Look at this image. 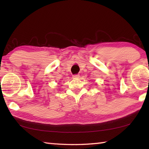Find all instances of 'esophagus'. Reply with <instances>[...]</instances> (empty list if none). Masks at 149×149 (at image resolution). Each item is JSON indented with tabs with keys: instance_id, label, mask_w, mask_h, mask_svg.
Instances as JSON below:
<instances>
[{
	"instance_id": "obj_1",
	"label": "esophagus",
	"mask_w": 149,
	"mask_h": 149,
	"mask_svg": "<svg viewBox=\"0 0 149 149\" xmlns=\"http://www.w3.org/2000/svg\"><path fill=\"white\" fill-rule=\"evenodd\" d=\"M79 77H80V76L78 74L72 75V78H79Z\"/></svg>"
}]
</instances>
